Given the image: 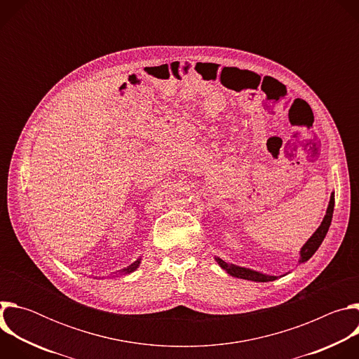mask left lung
<instances>
[{"label": "left lung", "mask_w": 359, "mask_h": 359, "mask_svg": "<svg viewBox=\"0 0 359 359\" xmlns=\"http://www.w3.org/2000/svg\"><path fill=\"white\" fill-rule=\"evenodd\" d=\"M334 203H335V198H334V193L331 194V198H330V204H328V209H327V215L321 223V226L317 229V231L311 236V238L306 241L302 248H301V259H299V263H304L306 260H310L313 257V254L318 250V247L321 245L324 237L327 236L328 233V229L331 226V220H332V213H334ZM217 263L220 264V267L223 270H226L230 276L233 277H237V278H244V280H251V281H259V283H267V281H274L277 277L276 276H266V274H262L259 271H252L250 269H244V267H238V266H234V264H229L226 262H223L222 259H216Z\"/></svg>", "instance_id": "1"}]
</instances>
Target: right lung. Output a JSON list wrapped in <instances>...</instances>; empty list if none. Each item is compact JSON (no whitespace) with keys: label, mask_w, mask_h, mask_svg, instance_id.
Returning a JSON list of instances; mask_svg holds the SVG:
<instances>
[{"label":"right lung","mask_w":359,"mask_h":359,"mask_svg":"<svg viewBox=\"0 0 359 359\" xmlns=\"http://www.w3.org/2000/svg\"><path fill=\"white\" fill-rule=\"evenodd\" d=\"M139 263H140V259L137 260V262H135L133 264H130V266H128L126 269H123V270H119V271H116L115 274H119V276H123V274H129V273H132V271H135L137 267H139Z\"/></svg>","instance_id":"1"}]
</instances>
